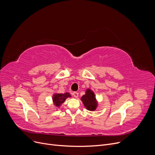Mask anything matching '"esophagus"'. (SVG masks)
<instances>
[{
    "label": "esophagus",
    "instance_id": "esophagus-1",
    "mask_svg": "<svg viewBox=\"0 0 155 155\" xmlns=\"http://www.w3.org/2000/svg\"><path fill=\"white\" fill-rule=\"evenodd\" d=\"M72 94H73V96H74V97H75V98H78V96H79V93H77V92H74V93H72Z\"/></svg>",
    "mask_w": 155,
    "mask_h": 155
}]
</instances>
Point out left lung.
I'll list each match as a JSON object with an SVG mask.
<instances>
[{
	"instance_id": "1",
	"label": "left lung",
	"mask_w": 155,
	"mask_h": 155,
	"mask_svg": "<svg viewBox=\"0 0 155 155\" xmlns=\"http://www.w3.org/2000/svg\"><path fill=\"white\" fill-rule=\"evenodd\" d=\"M81 100L85 108L90 111H94L98 107V100L96 98V96L94 91L91 90V88H87L85 91V94L83 95Z\"/></svg>"
}]
</instances>
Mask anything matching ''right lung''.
<instances>
[{"label":"right lung","instance_id":"1","mask_svg":"<svg viewBox=\"0 0 155 155\" xmlns=\"http://www.w3.org/2000/svg\"><path fill=\"white\" fill-rule=\"evenodd\" d=\"M71 97H72V96L69 93H65L64 94L55 93L52 95V102L55 107L58 108L61 107L66 99Z\"/></svg>","mask_w":155,"mask_h":155}]
</instances>
